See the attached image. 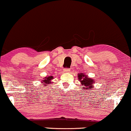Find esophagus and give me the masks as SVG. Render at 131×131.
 Returning a JSON list of instances; mask_svg holds the SVG:
<instances>
[{"mask_svg": "<svg viewBox=\"0 0 131 131\" xmlns=\"http://www.w3.org/2000/svg\"><path fill=\"white\" fill-rule=\"evenodd\" d=\"M64 72H66V73H69V72H70V69H64V70H63Z\"/></svg>", "mask_w": 131, "mask_h": 131, "instance_id": "1", "label": "esophagus"}]
</instances>
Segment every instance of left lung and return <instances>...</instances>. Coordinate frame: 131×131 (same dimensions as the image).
<instances>
[{
	"label": "left lung",
	"instance_id": "obj_1",
	"mask_svg": "<svg viewBox=\"0 0 131 131\" xmlns=\"http://www.w3.org/2000/svg\"><path fill=\"white\" fill-rule=\"evenodd\" d=\"M78 78L80 81L81 83V85H84V89L87 90L88 89H93V81L92 79H91L89 77H88V76L84 75V73H78Z\"/></svg>",
	"mask_w": 131,
	"mask_h": 131
}]
</instances>
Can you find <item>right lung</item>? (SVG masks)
Masks as SVG:
<instances>
[{"instance_id": "1", "label": "right lung", "mask_w": 131, "mask_h": 131, "mask_svg": "<svg viewBox=\"0 0 131 131\" xmlns=\"http://www.w3.org/2000/svg\"><path fill=\"white\" fill-rule=\"evenodd\" d=\"M53 77L52 76H51V77H46V78H44L43 79V80L42 81V83H44V84L43 85H46L47 84H51V80H53Z\"/></svg>"}]
</instances>
